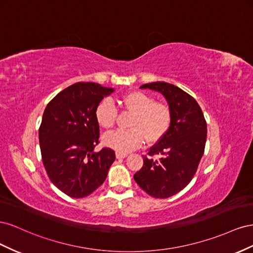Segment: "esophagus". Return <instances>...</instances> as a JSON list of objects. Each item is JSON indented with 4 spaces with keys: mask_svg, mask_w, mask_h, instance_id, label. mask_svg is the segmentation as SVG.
Masks as SVG:
<instances>
[{
    "mask_svg": "<svg viewBox=\"0 0 253 253\" xmlns=\"http://www.w3.org/2000/svg\"><path fill=\"white\" fill-rule=\"evenodd\" d=\"M115 156H117L118 159H123V158H126L127 157V154L126 153H120V151H117V153H115Z\"/></svg>",
    "mask_w": 253,
    "mask_h": 253,
    "instance_id": "esophagus-1",
    "label": "esophagus"
}]
</instances>
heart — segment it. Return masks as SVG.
I'll list each match as a JSON object with an SVG mask.
<instances>
[{"instance_id": "b5f03b06", "label": "heart", "mask_w": 253, "mask_h": 253, "mask_svg": "<svg viewBox=\"0 0 253 253\" xmlns=\"http://www.w3.org/2000/svg\"><path fill=\"white\" fill-rule=\"evenodd\" d=\"M122 106L133 117L129 122L130 129H119L103 136L105 145L120 153H129L144 142L155 143L168 132L171 122L169 106L164 102H157L154 96L143 91H131L120 100ZM118 117L117 107L110 98L100 100L95 108V120L98 125L110 129Z\"/></svg>"}]
</instances>
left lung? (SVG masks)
Returning <instances> with one entry per match:
<instances>
[{
  "label": "left lung",
  "mask_w": 253,
  "mask_h": 253,
  "mask_svg": "<svg viewBox=\"0 0 253 253\" xmlns=\"http://www.w3.org/2000/svg\"><path fill=\"white\" fill-rule=\"evenodd\" d=\"M142 89L160 92L171 111L168 132L151 146L143 158V168L133 178L151 197L169 198L191 182L205 153L207 122L198 103L178 86L156 82L141 85ZM161 158L155 161L154 155Z\"/></svg>",
  "instance_id": "8db88e82"
}]
</instances>
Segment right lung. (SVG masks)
<instances>
[{
	"mask_svg": "<svg viewBox=\"0 0 253 253\" xmlns=\"http://www.w3.org/2000/svg\"><path fill=\"white\" fill-rule=\"evenodd\" d=\"M113 91L95 83H76L59 92L43 112L42 162L50 181L70 197L83 198L94 192L115 160L111 148L94 151L99 143L95 108Z\"/></svg>",
	"mask_w": 253,
	"mask_h": 253,
	"instance_id": "right-lung-1",
	"label": "right lung"
}]
</instances>
